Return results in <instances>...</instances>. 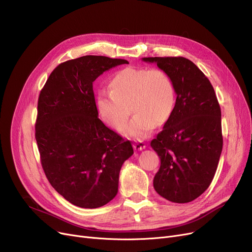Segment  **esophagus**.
Wrapping results in <instances>:
<instances>
[{"mask_svg": "<svg viewBox=\"0 0 252 252\" xmlns=\"http://www.w3.org/2000/svg\"><path fill=\"white\" fill-rule=\"evenodd\" d=\"M134 148H135L136 150H143V149L146 148V143H145L144 141H141V140L135 141Z\"/></svg>", "mask_w": 252, "mask_h": 252, "instance_id": "1", "label": "esophagus"}]
</instances>
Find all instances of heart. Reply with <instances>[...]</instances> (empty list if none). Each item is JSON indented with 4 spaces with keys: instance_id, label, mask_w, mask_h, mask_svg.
<instances>
[{
    "instance_id": "obj_1",
    "label": "heart",
    "mask_w": 252,
    "mask_h": 252,
    "mask_svg": "<svg viewBox=\"0 0 252 252\" xmlns=\"http://www.w3.org/2000/svg\"><path fill=\"white\" fill-rule=\"evenodd\" d=\"M109 90L98 94L97 106L103 121L121 130L130 108L136 113L126 134L136 139L149 136L156 123H166L175 109L176 90L170 76L159 68L119 70L109 81Z\"/></svg>"
}]
</instances>
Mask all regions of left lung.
<instances>
[{"mask_svg":"<svg viewBox=\"0 0 252 252\" xmlns=\"http://www.w3.org/2000/svg\"><path fill=\"white\" fill-rule=\"evenodd\" d=\"M174 83L177 100L163 129L150 143L160 158L153 186L165 199L191 202L213 181L222 149L221 113L214 87L184 57H148Z\"/></svg>","mask_w":252,"mask_h":252,"instance_id":"obj_1","label":"left lung"}]
</instances>
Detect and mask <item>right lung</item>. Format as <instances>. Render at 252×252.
I'll list each match as a JSON object with an SVG mask.
<instances>
[{
  "mask_svg": "<svg viewBox=\"0 0 252 252\" xmlns=\"http://www.w3.org/2000/svg\"><path fill=\"white\" fill-rule=\"evenodd\" d=\"M125 59L88 55L59 64L39 93L35 140L45 175L66 200L83 208L111 201L130 142L98 117L93 83Z\"/></svg>",
  "mask_w": 252,
  "mask_h": 252,
  "instance_id": "obj_1",
  "label": "right lung"
}]
</instances>
